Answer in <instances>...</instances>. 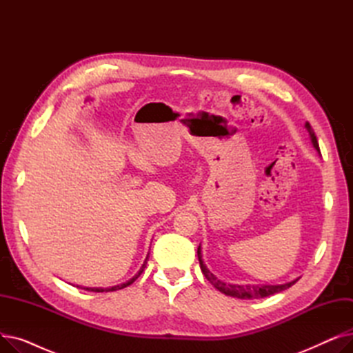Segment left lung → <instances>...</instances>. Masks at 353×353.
I'll return each mask as SVG.
<instances>
[{"label": "left lung", "instance_id": "8db88e82", "mask_svg": "<svg viewBox=\"0 0 353 353\" xmlns=\"http://www.w3.org/2000/svg\"><path fill=\"white\" fill-rule=\"evenodd\" d=\"M307 128L309 132V136H310V140H312V144L313 147L316 148V150L319 152V144H318V139L316 136H314V132L313 128L309 123H306L305 125ZM197 257H199V262H200V269L203 272V274H205L206 279L221 293H225L228 296H232V298H237V299H261V298H266V296H270V294H274V293H279L288 288H290L292 285L296 283V281L290 282V283H286V285H276V286H272V285H265V286H259V285H246V286H240V285H230V283H225L219 281L217 277L205 266V263H203V259H201V249L200 246L197 248Z\"/></svg>", "mask_w": 353, "mask_h": 353}]
</instances>
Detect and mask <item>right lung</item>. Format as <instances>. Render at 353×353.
Listing matches in <instances>:
<instances>
[{
  "instance_id": "obj_1",
  "label": "right lung",
  "mask_w": 353,
  "mask_h": 353,
  "mask_svg": "<svg viewBox=\"0 0 353 353\" xmlns=\"http://www.w3.org/2000/svg\"><path fill=\"white\" fill-rule=\"evenodd\" d=\"M147 261H148V256L145 257V261H144V263H143V266H141V269L139 270V273L133 277V279H130L128 282H125V283H121V285H119V286H113V288H107V289H101V288H81V289H84V290H88V292H114V290H119V289H123V288H127V286H130L132 285L137 277L143 273V270H144V268H145V265H147ZM77 288H80V286H77Z\"/></svg>"
}]
</instances>
